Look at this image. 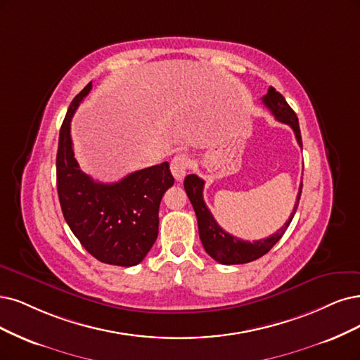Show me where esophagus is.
<instances>
[{"label":"esophagus","instance_id":"esophagus-1","mask_svg":"<svg viewBox=\"0 0 360 360\" xmlns=\"http://www.w3.org/2000/svg\"><path fill=\"white\" fill-rule=\"evenodd\" d=\"M190 165H191V162H190L188 155H185V154L175 155L170 162L172 175L175 176L176 181H182L185 178V175H187V170H188Z\"/></svg>","mask_w":360,"mask_h":360}]
</instances>
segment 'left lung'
<instances>
[{
  "label": "left lung",
  "mask_w": 360,
  "mask_h": 360,
  "mask_svg": "<svg viewBox=\"0 0 360 360\" xmlns=\"http://www.w3.org/2000/svg\"><path fill=\"white\" fill-rule=\"evenodd\" d=\"M262 102L273 112V115L278 120V122H282L292 127V130L295 133L297 142L302 148L298 117L294 112V110L288 105V102L285 101V98L281 95V93L276 91L274 87H270L267 95L262 96ZM184 188L187 191V195L194 207L197 224H198V234H200V240L203 243L205 250L219 264L233 265V264H246L261 258L262 255L267 254V252L278 240H281L298 209L300 197L302 191V182L300 185V191L297 195V202L294 205V210H292V214L289 219L285 222L283 227L281 230H277L273 236L267 238H261V240H255V242L242 240V238H237L219 227L218 222L215 221L214 217H212L210 210L207 209L203 200L205 181L202 178H198L197 175H188L184 181Z\"/></svg>",
  "instance_id": "8db88e82"
}]
</instances>
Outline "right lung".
<instances>
[{
	"instance_id": "obj_1",
	"label": "right lung",
	"mask_w": 360,
	"mask_h": 360,
	"mask_svg": "<svg viewBox=\"0 0 360 360\" xmlns=\"http://www.w3.org/2000/svg\"><path fill=\"white\" fill-rule=\"evenodd\" d=\"M90 89L91 82L72 99L59 131V202L66 224L90 255L105 264L131 267L155 242L160 202L175 179L167 162L114 184L98 182L82 172L72 150L71 118Z\"/></svg>"
}]
</instances>
